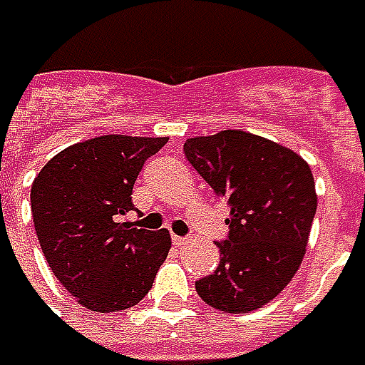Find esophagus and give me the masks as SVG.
Listing matches in <instances>:
<instances>
[{
	"mask_svg": "<svg viewBox=\"0 0 365 365\" xmlns=\"http://www.w3.org/2000/svg\"><path fill=\"white\" fill-rule=\"evenodd\" d=\"M173 244H175L176 247H182V245L189 244V240H187V237H180V235H173Z\"/></svg>",
	"mask_w": 365,
	"mask_h": 365,
	"instance_id": "1",
	"label": "esophagus"
}]
</instances>
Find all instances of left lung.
Masks as SVG:
<instances>
[{
	"label": "left lung",
	"mask_w": 365,
	"mask_h": 365,
	"mask_svg": "<svg viewBox=\"0 0 365 365\" xmlns=\"http://www.w3.org/2000/svg\"><path fill=\"white\" fill-rule=\"evenodd\" d=\"M185 156L232 209L217 270L195 288L219 311H256L301 266L317 211L313 173L292 150L242 130L190 138Z\"/></svg>",
	"instance_id": "left-lung-1"
}]
</instances>
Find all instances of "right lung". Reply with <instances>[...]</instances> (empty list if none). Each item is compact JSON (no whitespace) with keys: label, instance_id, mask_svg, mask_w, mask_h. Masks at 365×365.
<instances>
[{"label":"right lung","instance_id":"obj_1","mask_svg":"<svg viewBox=\"0 0 365 365\" xmlns=\"http://www.w3.org/2000/svg\"><path fill=\"white\" fill-rule=\"evenodd\" d=\"M166 138L101 135L66 148L38 173L30 192L36 235L54 276L97 313L142 301L170 250L166 230H138L132 189Z\"/></svg>","mask_w":365,"mask_h":365}]
</instances>
